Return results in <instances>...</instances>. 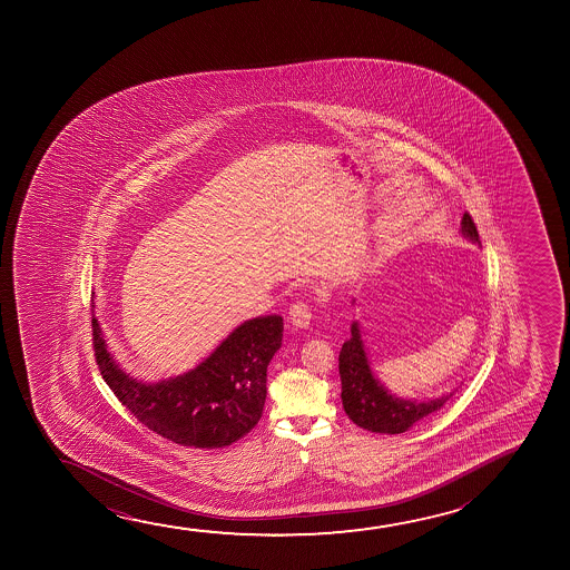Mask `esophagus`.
I'll return each mask as SVG.
<instances>
[{
  "mask_svg": "<svg viewBox=\"0 0 570 570\" xmlns=\"http://www.w3.org/2000/svg\"><path fill=\"white\" fill-rule=\"evenodd\" d=\"M289 321L292 325L297 328L309 327V321H312V307L305 302H296L289 307Z\"/></svg>",
  "mask_w": 570,
  "mask_h": 570,
  "instance_id": "esophagus-1",
  "label": "esophagus"
}]
</instances>
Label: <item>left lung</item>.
<instances>
[{
  "mask_svg": "<svg viewBox=\"0 0 570 570\" xmlns=\"http://www.w3.org/2000/svg\"><path fill=\"white\" fill-rule=\"evenodd\" d=\"M461 234L471 242H479L475 222L468 212L461 218ZM338 374L343 383V406L348 419L360 429L380 434H401L416 424L426 421L444 406L452 397L444 395L430 401H409L391 395L382 383L375 380L374 372L367 362L358 323L354 321L351 327V338L343 344L338 354Z\"/></svg>",
  "mask_w": 570,
  "mask_h": 570,
  "instance_id": "obj_1",
  "label": "left lung"
}]
</instances>
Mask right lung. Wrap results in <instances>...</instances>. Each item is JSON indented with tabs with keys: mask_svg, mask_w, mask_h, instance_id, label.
<instances>
[{
	"mask_svg": "<svg viewBox=\"0 0 570 570\" xmlns=\"http://www.w3.org/2000/svg\"><path fill=\"white\" fill-rule=\"evenodd\" d=\"M94 325L102 380L130 413L161 438L190 448H224L257 426L266 399V367L281 348V315L242 323L208 358L187 374L141 383L125 374Z\"/></svg>",
	"mask_w": 570,
	"mask_h": 570,
	"instance_id": "1",
	"label": "right lung"
}]
</instances>
